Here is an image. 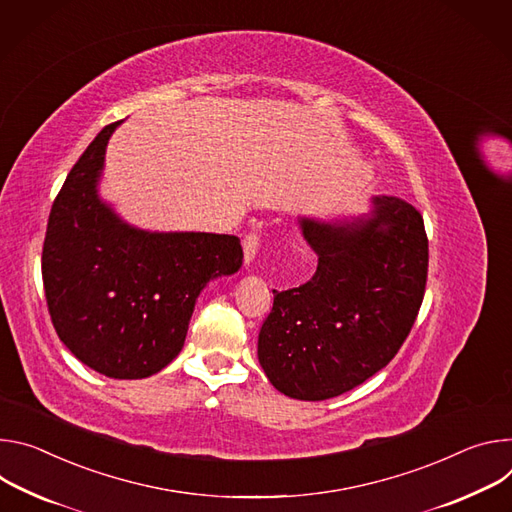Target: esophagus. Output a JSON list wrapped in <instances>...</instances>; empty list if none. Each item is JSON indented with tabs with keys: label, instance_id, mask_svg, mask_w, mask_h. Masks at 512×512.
Here are the masks:
<instances>
[{
	"label": "esophagus",
	"instance_id": "1",
	"mask_svg": "<svg viewBox=\"0 0 512 512\" xmlns=\"http://www.w3.org/2000/svg\"><path fill=\"white\" fill-rule=\"evenodd\" d=\"M242 246H244V260H246V264H250V262L254 260V256L258 254V248H260V236H258V234H254V232L246 234V236H244V240H242Z\"/></svg>",
	"mask_w": 512,
	"mask_h": 512
}]
</instances>
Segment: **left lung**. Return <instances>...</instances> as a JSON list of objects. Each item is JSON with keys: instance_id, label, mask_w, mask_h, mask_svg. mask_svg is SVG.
Here are the masks:
<instances>
[{"instance_id": "obj_1", "label": "left lung", "mask_w": 512, "mask_h": 512, "mask_svg": "<svg viewBox=\"0 0 512 512\" xmlns=\"http://www.w3.org/2000/svg\"><path fill=\"white\" fill-rule=\"evenodd\" d=\"M301 227L319 254L317 272L274 291L258 360L276 390L325 401L374 376L405 344L425 295L429 240L423 215L384 195L368 219H301Z\"/></svg>"}]
</instances>
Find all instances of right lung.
Masks as SVG:
<instances>
[{"mask_svg": "<svg viewBox=\"0 0 512 512\" xmlns=\"http://www.w3.org/2000/svg\"><path fill=\"white\" fill-rule=\"evenodd\" d=\"M105 126L56 195L42 246L52 325L85 366L109 378H146L183 350L195 301L211 278L242 266V244L221 234H150L97 197Z\"/></svg>", "mask_w": 512, "mask_h": 512, "instance_id": "1", "label": "right lung"}]
</instances>
